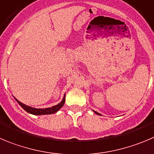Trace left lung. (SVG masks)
I'll list each match as a JSON object with an SVG mask.
<instances>
[{"label": "left lung", "mask_w": 154, "mask_h": 154, "mask_svg": "<svg viewBox=\"0 0 154 154\" xmlns=\"http://www.w3.org/2000/svg\"><path fill=\"white\" fill-rule=\"evenodd\" d=\"M93 112H95V113H96V114L99 115V116H101V115H100V113H98V112H96V111H93Z\"/></svg>", "instance_id": "1"}]
</instances>
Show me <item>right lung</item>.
Returning <instances> with one entry per match:
<instances>
[{"mask_svg":"<svg viewBox=\"0 0 154 154\" xmlns=\"http://www.w3.org/2000/svg\"><path fill=\"white\" fill-rule=\"evenodd\" d=\"M15 100H17V103L20 104V106L25 111H26L27 112L30 113V114L35 115V116H42V115H50V114H54V113L57 112L58 110L64 106V102H65V95L63 97L62 100L60 103H58L56 106H52V107L50 108H45V109H35V108H32L31 106H26V105L23 104L21 102L19 101L18 100L15 98Z\"/></svg>","mask_w":154,"mask_h":154,"instance_id":"1","label":"right lung"}]
</instances>
